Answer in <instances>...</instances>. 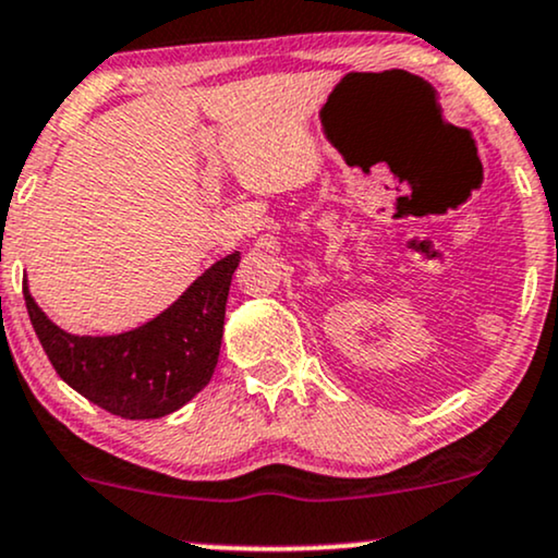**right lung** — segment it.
<instances>
[{"mask_svg":"<svg viewBox=\"0 0 558 558\" xmlns=\"http://www.w3.org/2000/svg\"><path fill=\"white\" fill-rule=\"evenodd\" d=\"M241 252L213 262L158 317L119 335L64 332L31 296L28 317L57 374L93 405L119 418H163L203 392L218 366L226 301Z\"/></svg>","mask_w":558,"mask_h":558,"instance_id":"obj_1","label":"right lung"}]
</instances>
